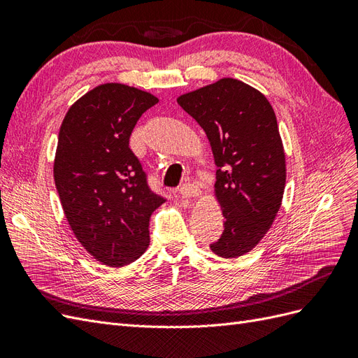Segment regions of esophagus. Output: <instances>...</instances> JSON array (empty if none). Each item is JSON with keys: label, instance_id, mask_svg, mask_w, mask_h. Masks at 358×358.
Listing matches in <instances>:
<instances>
[{"label": "esophagus", "instance_id": "esophagus-1", "mask_svg": "<svg viewBox=\"0 0 358 358\" xmlns=\"http://www.w3.org/2000/svg\"><path fill=\"white\" fill-rule=\"evenodd\" d=\"M180 196L183 199H196L200 196V189L197 185H194V183H185V185L180 187Z\"/></svg>", "mask_w": 358, "mask_h": 358}]
</instances>
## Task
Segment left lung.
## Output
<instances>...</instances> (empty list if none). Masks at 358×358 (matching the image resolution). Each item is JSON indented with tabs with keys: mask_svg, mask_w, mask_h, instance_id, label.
<instances>
[{
	"mask_svg": "<svg viewBox=\"0 0 358 358\" xmlns=\"http://www.w3.org/2000/svg\"><path fill=\"white\" fill-rule=\"evenodd\" d=\"M204 129L213 152L215 196L224 231L210 249L236 258L259 243L272 227L285 189V152L266 96L237 79L224 78L178 99Z\"/></svg>",
	"mask_w": 358,
	"mask_h": 358,
	"instance_id": "8db88e82",
	"label": "left lung"
}]
</instances>
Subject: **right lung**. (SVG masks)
I'll return each instance as SVG.
<instances>
[{
	"instance_id": "1",
	"label": "right lung",
	"mask_w": 358,
	"mask_h": 358,
	"mask_svg": "<svg viewBox=\"0 0 358 358\" xmlns=\"http://www.w3.org/2000/svg\"><path fill=\"white\" fill-rule=\"evenodd\" d=\"M158 99L104 83L76 101L59 128L53 178L80 245L110 267L133 263L149 246V218L166 201L148 185L129 136Z\"/></svg>"
}]
</instances>
